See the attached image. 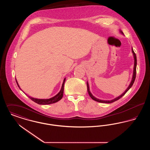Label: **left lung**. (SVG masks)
I'll return each mask as SVG.
<instances>
[{"label":"left lung","instance_id":"obj_1","mask_svg":"<svg viewBox=\"0 0 150 150\" xmlns=\"http://www.w3.org/2000/svg\"><path fill=\"white\" fill-rule=\"evenodd\" d=\"M122 34H123V33L122 32V31H120ZM132 52H133V55H134V70H133V78H132V81H131V83H130V85L128 87V88L126 89V91L124 92V93H122V94H121V96H119L118 97H116V98H115L114 100H99V99H97V98H96V97H94V96H93V95L92 94V93H91V92H90V91H89V85H88V82L86 83V84H87V91H88V94H89V96L91 97V98L92 99V100H96V101H97V102H100V103H112V102H114L115 101H116V100H119L120 98H121L125 93H127L128 91H129V89L132 86H133V83H134V81H135V79H136V67H137V57H136V53H134V50H133V48H132Z\"/></svg>","mask_w":150,"mask_h":150}]
</instances>
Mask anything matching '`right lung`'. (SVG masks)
<instances>
[{
    "mask_svg": "<svg viewBox=\"0 0 150 150\" xmlns=\"http://www.w3.org/2000/svg\"><path fill=\"white\" fill-rule=\"evenodd\" d=\"M65 80H66V78L64 79V82H63V84H62V88H61V91H59V92L57 94V95H56L54 97L50 98V99H47V100H44V99H37V98H33V97H31L29 96V98L32 100L33 101L35 102L36 103L38 104H39V105H49V104H52V103H56L58 101H59V100H61L62 97H63V93H64V82H65ZM16 83H17V84L18 86L20 88V86H18V84L16 79ZM21 89V88H20Z\"/></svg>",
    "mask_w": 150,
    "mask_h": 150,
    "instance_id": "right-lung-1",
    "label": "right lung"
}]
</instances>
